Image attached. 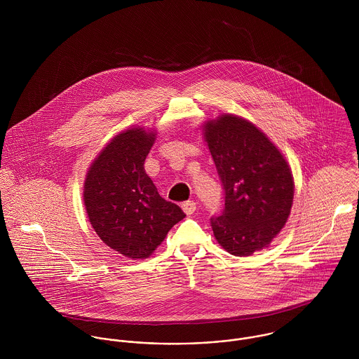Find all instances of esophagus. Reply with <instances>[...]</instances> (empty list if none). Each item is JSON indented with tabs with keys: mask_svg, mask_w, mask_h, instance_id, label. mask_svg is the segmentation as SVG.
I'll use <instances>...</instances> for the list:
<instances>
[{
	"mask_svg": "<svg viewBox=\"0 0 359 359\" xmlns=\"http://www.w3.org/2000/svg\"><path fill=\"white\" fill-rule=\"evenodd\" d=\"M182 210H184L188 215H191V214H194V212L196 211V203H195L194 201H188V202L182 203Z\"/></svg>",
	"mask_w": 359,
	"mask_h": 359,
	"instance_id": "1",
	"label": "esophagus"
}]
</instances>
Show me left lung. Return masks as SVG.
I'll return each mask as SVG.
<instances>
[{
  "mask_svg": "<svg viewBox=\"0 0 359 359\" xmlns=\"http://www.w3.org/2000/svg\"><path fill=\"white\" fill-rule=\"evenodd\" d=\"M203 135L225 191V208L211 226L232 256L268 248L285 226L294 196L289 163L252 121L221 114L207 120Z\"/></svg>",
  "mask_w": 359,
  "mask_h": 359,
  "instance_id": "left-lung-1",
  "label": "left lung"
}]
</instances>
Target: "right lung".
Segmentation results:
<instances>
[{
	"label": "right lung",
	"mask_w": 359,
	"mask_h": 359,
	"mask_svg": "<svg viewBox=\"0 0 359 359\" xmlns=\"http://www.w3.org/2000/svg\"><path fill=\"white\" fill-rule=\"evenodd\" d=\"M156 130L134 127L118 133L88 167L83 199L88 219L103 243L118 255L144 259L185 218L180 205L164 201L145 172Z\"/></svg>",
	"instance_id": "1"
}]
</instances>
